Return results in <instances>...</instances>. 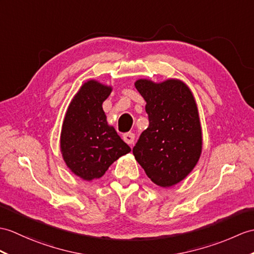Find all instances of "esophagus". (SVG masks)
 <instances>
[{"instance_id":"esophagus-1","label":"esophagus","mask_w":254,"mask_h":254,"mask_svg":"<svg viewBox=\"0 0 254 254\" xmlns=\"http://www.w3.org/2000/svg\"><path fill=\"white\" fill-rule=\"evenodd\" d=\"M134 138H135V135L131 132L123 134V140H125L128 145H132L134 143Z\"/></svg>"}]
</instances>
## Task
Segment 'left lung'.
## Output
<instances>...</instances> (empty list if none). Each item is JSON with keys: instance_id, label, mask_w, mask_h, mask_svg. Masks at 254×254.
I'll list each match as a JSON object with an SVG mask.
<instances>
[{"instance_id": "1", "label": "left lung", "mask_w": 254, "mask_h": 254, "mask_svg": "<svg viewBox=\"0 0 254 254\" xmlns=\"http://www.w3.org/2000/svg\"><path fill=\"white\" fill-rule=\"evenodd\" d=\"M135 87L146 102L149 126L133 155L147 176L160 187L178 184L196 167L202 151L198 107L190 88L179 79L160 83L138 79Z\"/></svg>"}]
</instances>
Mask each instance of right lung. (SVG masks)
<instances>
[{"instance_id": "add662e5", "label": "right lung", "mask_w": 254, "mask_h": 254, "mask_svg": "<svg viewBox=\"0 0 254 254\" xmlns=\"http://www.w3.org/2000/svg\"><path fill=\"white\" fill-rule=\"evenodd\" d=\"M113 87L96 80L84 82L70 102L63 122L61 151L71 172L84 181L97 180L131 151L108 125L103 103Z\"/></svg>"}]
</instances>
